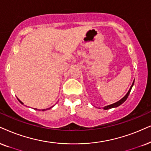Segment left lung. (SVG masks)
<instances>
[{"label": "left lung", "mask_w": 151, "mask_h": 151, "mask_svg": "<svg viewBox=\"0 0 151 151\" xmlns=\"http://www.w3.org/2000/svg\"><path fill=\"white\" fill-rule=\"evenodd\" d=\"M134 81H133L131 87H130V88L129 89L128 92L127 93V94L125 95V96H124L123 98L121 99V100H120L119 101H118V102H115V103H114V104H109V105H107V106H104V107H103V109H104V110H107V109H112V108H116V107H118V106H119L120 105H121V104H123V102H125V101L127 100V98H128V95H129V93H130L131 89H132V88L133 85H134Z\"/></svg>", "instance_id": "obj_1"}]
</instances>
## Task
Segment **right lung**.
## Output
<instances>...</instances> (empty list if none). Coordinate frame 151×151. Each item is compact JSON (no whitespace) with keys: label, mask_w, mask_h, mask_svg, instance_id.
Instances as JSON below:
<instances>
[{"label":"right lung","mask_w":151,"mask_h":151,"mask_svg":"<svg viewBox=\"0 0 151 151\" xmlns=\"http://www.w3.org/2000/svg\"><path fill=\"white\" fill-rule=\"evenodd\" d=\"M18 100H19V102L21 103V104H24V103H23V102H22V101H21V100H19V99H18ZM53 106H51V107H49V108H48V109H42V111H47V110H48V109H51V108H52V107H53ZM36 109V110H37V109Z\"/></svg>","instance_id":"obj_1"}]
</instances>
